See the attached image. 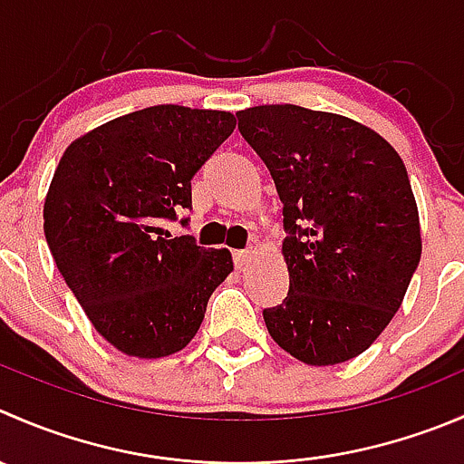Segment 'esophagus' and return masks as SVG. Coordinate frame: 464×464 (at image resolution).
Here are the masks:
<instances>
[{"label":"esophagus","instance_id":"1","mask_svg":"<svg viewBox=\"0 0 464 464\" xmlns=\"http://www.w3.org/2000/svg\"><path fill=\"white\" fill-rule=\"evenodd\" d=\"M256 251L254 249H245V251H236V267L237 269H246L254 260Z\"/></svg>","mask_w":464,"mask_h":464}]
</instances>
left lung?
<instances>
[{
    "instance_id": "1",
    "label": "left lung",
    "mask_w": 464,
    "mask_h": 464,
    "mask_svg": "<svg viewBox=\"0 0 464 464\" xmlns=\"http://www.w3.org/2000/svg\"><path fill=\"white\" fill-rule=\"evenodd\" d=\"M283 201L290 292L263 310L272 340L313 367L361 356L401 308L421 258L401 156L374 129L295 103L237 112Z\"/></svg>"
}]
</instances>
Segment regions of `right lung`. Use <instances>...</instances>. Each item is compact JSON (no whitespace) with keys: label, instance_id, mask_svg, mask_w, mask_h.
Wrapping results in <instances>:
<instances>
[{"label":"right lung","instance_id":"add662e5","mask_svg":"<svg viewBox=\"0 0 464 464\" xmlns=\"http://www.w3.org/2000/svg\"><path fill=\"white\" fill-rule=\"evenodd\" d=\"M236 129L228 111L142 108L76 138L44 197V237L99 335L133 358L190 344L228 249H204L165 228L190 208V181ZM186 224V222H183Z\"/></svg>","mask_w":464,"mask_h":464}]
</instances>
